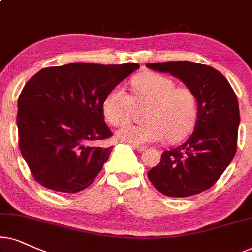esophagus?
I'll use <instances>...</instances> for the list:
<instances>
[{
    "label": "esophagus",
    "instance_id": "esophagus-1",
    "mask_svg": "<svg viewBox=\"0 0 252 252\" xmlns=\"http://www.w3.org/2000/svg\"><path fill=\"white\" fill-rule=\"evenodd\" d=\"M132 148L136 149L137 151L142 152V151H145L146 150V146H143V145H138V144H132Z\"/></svg>",
    "mask_w": 252,
    "mask_h": 252
}]
</instances>
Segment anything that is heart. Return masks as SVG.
<instances>
[{"label":"heart","instance_id":"1","mask_svg":"<svg viewBox=\"0 0 252 252\" xmlns=\"http://www.w3.org/2000/svg\"><path fill=\"white\" fill-rule=\"evenodd\" d=\"M133 97L123 86H116L103 101V114L115 126L131 119L135 102L149 104L146 123L129 124L117 131L122 141L146 145L163 141H178L192 130L196 120L195 95L189 88L177 87L176 81L159 73H145L132 81Z\"/></svg>","mask_w":252,"mask_h":252}]
</instances>
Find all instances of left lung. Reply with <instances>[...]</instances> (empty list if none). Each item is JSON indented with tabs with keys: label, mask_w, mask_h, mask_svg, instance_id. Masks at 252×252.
I'll return each mask as SVG.
<instances>
[{
	"label": "left lung",
	"mask_w": 252,
	"mask_h": 252,
	"mask_svg": "<svg viewBox=\"0 0 252 252\" xmlns=\"http://www.w3.org/2000/svg\"><path fill=\"white\" fill-rule=\"evenodd\" d=\"M146 67L170 73L195 95L197 115L186 142L161 155L148 172L159 192L187 197L205 192L223 173L236 154L240 109L236 94L218 69L192 62L148 63Z\"/></svg>",
	"instance_id": "left-lung-1"
}]
</instances>
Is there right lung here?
I'll use <instances>...</instances> for the list:
<instances>
[{
	"mask_svg": "<svg viewBox=\"0 0 252 252\" xmlns=\"http://www.w3.org/2000/svg\"><path fill=\"white\" fill-rule=\"evenodd\" d=\"M139 68L138 63H72L43 68L18 97L22 156L38 183L78 193L93 183L109 158L113 135L104 122L108 93Z\"/></svg>",
	"mask_w": 252,
	"mask_h": 252,
	"instance_id": "obj_1",
	"label": "right lung"
}]
</instances>
